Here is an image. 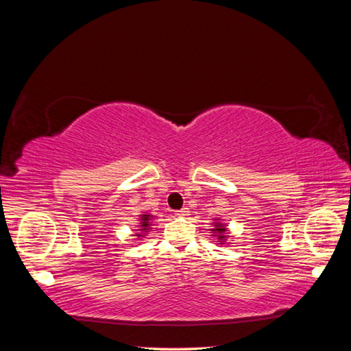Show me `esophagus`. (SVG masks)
I'll list each match as a JSON object with an SVG mask.
<instances>
[{"label": "esophagus", "instance_id": "esophagus-1", "mask_svg": "<svg viewBox=\"0 0 351 351\" xmlns=\"http://www.w3.org/2000/svg\"><path fill=\"white\" fill-rule=\"evenodd\" d=\"M176 215L178 217H186V215H189V209H187V207H182L181 210L176 212Z\"/></svg>", "mask_w": 351, "mask_h": 351}]
</instances>
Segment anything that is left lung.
I'll return each instance as SVG.
<instances>
[{"mask_svg": "<svg viewBox=\"0 0 351 351\" xmlns=\"http://www.w3.org/2000/svg\"><path fill=\"white\" fill-rule=\"evenodd\" d=\"M212 230H217V234H218V240H223L224 239V232H226V228L223 224H218L217 223V226H215V229H212Z\"/></svg>", "mask_w": 351, "mask_h": 351, "instance_id": "1", "label": "left lung"}]
</instances>
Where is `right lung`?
Returning <instances> with one entry per match:
<instances>
[{
  "label": "right lung",
  "instance_id": "add662e5",
  "mask_svg": "<svg viewBox=\"0 0 351 351\" xmlns=\"http://www.w3.org/2000/svg\"><path fill=\"white\" fill-rule=\"evenodd\" d=\"M141 219H142V223H141V228L142 229L141 230H145V232H147V230H148V223H150V221H148V219H150V215H141Z\"/></svg>",
  "mask_w": 351,
  "mask_h": 351
}]
</instances>
